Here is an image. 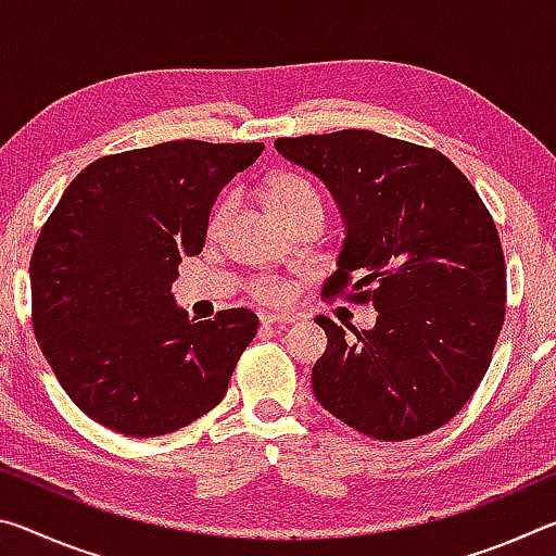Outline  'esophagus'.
I'll return each mask as SVG.
<instances>
[{
	"mask_svg": "<svg viewBox=\"0 0 556 556\" xmlns=\"http://www.w3.org/2000/svg\"><path fill=\"white\" fill-rule=\"evenodd\" d=\"M260 321L265 326H285V324H294L296 316H291V314H260Z\"/></svg>",
	"mask_w": 556,
	"mask_h": 556,
	"instance_id": "esophagus-1",
	"label": "esophagus"
}]
</instances>
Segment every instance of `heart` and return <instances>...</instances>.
Returning <instances> with one entry per match:
<instances>
[{
    "instance_id": "1",
    "label": "heart",
    "mask_w": 556,
    "mask_h": 556,
    "mask_svg": "<svg viewBox=\"0 0 556 556\" xmlns=\"http://www.w3.org/2000/svg\"><path fill=\"white\" fill-rule=\"evenodd\" d=\"M265 199L269 203V208L275 211L285 223L289 218H294L299 211L308 208V205H324L321 195H318L316 188L308 184L306 178L289 174V172H277L267 178ZM228 211H230V201H223L215 205L211 223H208L211 232L220 228ZM252 291H255L257 299H265V301H281L287 296V287L279 285V281H275V279H260L257 285L252 287Z\"/></svg>"
}]
</instances>
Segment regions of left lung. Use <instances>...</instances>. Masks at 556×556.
<instances>
[{
    "label": "left lung",
    "instance_id": "left-lung-1",
    "mask_svg": "<svg viewBox=\"0 0 556 556\" xmlns=\"http://www.w3.org/2000/svg\"><path fill=\"white\" fill-rule=\"evenodd\" d=\"M277 152L331 191L345 223L324 296L372 304L370 331L316 316L321 407L365 437L414 439L481 384L505 321V257L491 213L451 159L370 129L281 137Z\"/></svg>",
    "mask_w": 556,
    "mask_h": 556
}]
</instances>
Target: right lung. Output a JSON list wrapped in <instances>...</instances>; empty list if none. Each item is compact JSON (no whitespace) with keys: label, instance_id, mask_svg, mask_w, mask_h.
Returning a JSON list of instances; mask_svg holds the SVG:
<instances>
[{"label":"right lung","instance_id":"right-lung-1","mask_svg":"<svg viewBox=\"0 0 556 556\" xmlns=\"http://www.w3.org/2000/svg\"><path fill=\"white\" fill-rule=\"evenodd\" d=\"M265 144L176 139L102 156L65 188L31 255V318L65 394L125 437L211 412L257 336L250 308L208 321L176 306L178 262L203 250L211 208Z\"/></svg>","mask_w":556,"mask_h":556}]
</instances>
